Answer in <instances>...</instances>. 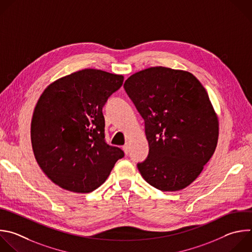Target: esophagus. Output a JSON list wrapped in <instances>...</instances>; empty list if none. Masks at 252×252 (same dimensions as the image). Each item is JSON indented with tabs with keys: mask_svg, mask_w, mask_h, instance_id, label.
Listing matches in <instances>:
<instances>
[{
	"mask_svg": "<svg viewBox=\"0 0 252 252\" xmlns=\"http://www.w3.org/2000/svg\"><path fill=\"white\" fill-rule=\"evenodd\" d=\"M123 150L125 151L126 154H128V152H129V147H128V144H127V143H126V144L123 146Z\"/></svg>",
	"mask_w": 252,
	"mask_h": 252,
	"instance_id": "34e87169",
	"label": "esophagus"
}]
</instances>
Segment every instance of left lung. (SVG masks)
Here are the masks:
<instances>
[{"label":"left lung","instance_id":"8db88e82","mask_svg":"<svg viewBox=\"0 0 252 252\" xmlns=\"http://www.w3.org/2000/svg\"><path fill=\"white\" fill-rule=\"evenodd\" d=\"M124 88L144 120L147 158L137 163L143 179L163 192L189 186L213 156L219 122L209 95L190 72L150 67Z\"/></svg>","mask_w":252,"mask_h":252}]
</instances>
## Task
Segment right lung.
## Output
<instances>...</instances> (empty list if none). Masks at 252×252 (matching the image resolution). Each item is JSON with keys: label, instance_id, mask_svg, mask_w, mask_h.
Masks as SVG:
<instances>
[{"label": "right lung", "instance_id": "1", "mask_svg": "<svg viewBox=\"0 0 252 252\" xmlns=\"http://www.w3.org/2000/svg\"><path fill=\"white\" fill-rule=\"evenodd\" d=\"M123 82V75L84 69L56 80L41 94L32 120V144L39 167L54 184L90 193L125 156L106 142L102 112Z\"/></svg>", "mask_w": 252, "mask_h": 252}]
</instances>
